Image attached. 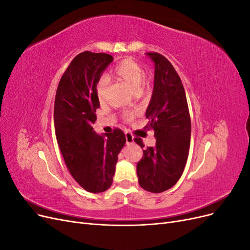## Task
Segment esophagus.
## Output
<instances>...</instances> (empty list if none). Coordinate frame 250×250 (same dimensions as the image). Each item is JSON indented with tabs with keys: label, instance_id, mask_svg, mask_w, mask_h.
<instances>
[{
	"label": "esophagus",
	"instance_id": "esophagus-1",
	"mask_svg": "<svg viewBox=\"0 0 250 250\" xmlns=\"http://www.w3.org/2000/svg\"><path fill=\"white\" fill-rule=\"evenodd\" d=\"M125 138H126V144H127V145H130V144H132L134 142V139H133V137H132L130 133L126 132L125 133Z\"/></svg>",
	"mask_w": 250,
	"mask_h": 250
}]
</instances>
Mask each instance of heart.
<instances>
[{
	"label": "heart",
	"instance_id": "heart-1",
	"mask_svg": "<svg viewBox=\"0 0 250 250\" xmlns=\"http://www.w3.org/2000/svg\"><path fill=\"white\" fill-rule=\"evenodd\" d=\"M144 67L139 62L132 59H124L120 62L112 70V76L117 80L123 82L124 84L130 88L133 93L141 92L143 79H144ZM108 83V78L103 76L98 81L97 94L99 99H102L106 85Z\"/></svg>",
	"mask_w": 250,
	"mask_h": 250
}]
</instances>
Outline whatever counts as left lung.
Returning <instances> with one entry per match:
<instances>
[{"label": "left lung", "mask_w": 250, "mask_h": 250, "mask_svg": "<svg viewBox=\"0 0 250 250\" xmlns=\"http://www.w3.org/2000/svg\"><path fill=\"white\" fill-rule=\"evenodd\" d=\"M154 62V85L146 110L154 130V147L143 150L137 165L140 186L162 193L175 185L185 170L191 141V119L186 92L175 69L158 53H146ZM134 142L144 147L141 139Z\"/></svg>", "instance_id": "left-lung-1"}]
</instances>
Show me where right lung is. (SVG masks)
I'll use <instances>...</instances> for the list:
<instances>
[{
  "label": "right lung",
  "mask_w": 250,
  "mask_h": 250,
  "mask_svg": "<svg viewBox=\"0 0 250 250\" xmlns=\"http://www.w3.org/2000/svg\"><path fill=\"white\" fill-rule=\"evenodd\" d=\"M113 57L82 52L63 73L57 87L54 125L58 146L71 175L90 193L106 191L112 184L118 154L126 143L122 130L94 131L100 107L97 84Z\"/></svg>",
  "instance_id": "add662e5"
}]
</instances>
